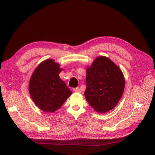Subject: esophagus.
I'll return each mask as SVG.
<instances>
[{"label":"esophagus","instance_id":"1","mask_svg":"<svg viewBox=\"0 0 155 155\" xmlns=\"http://www.w3.org/2000/svg\"><path fill=\"white\" fill-rule=\"evenodd\" d=\"M73 91H74V92H81L80 88H79V87H77V88H73Z\"/></svg>","mask_w":155,"mask_h":155}]
</instances>
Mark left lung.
<instances>
[{"label": "left lung", "instance_id": "1", "mask_svg": "<svg viewBox=\"0 0 155 155\" xmlns=\"http://www.w3.org/2000/svg\"><path fill=\"white\" fill-rule=\"evenodd\" d=\"M87 101L98 112L114 109L123 95L125 78L120 68L104 56L97 57L87 68Z\"/></svg>", "mask_w": 155, "mask_h": 155}]
</instances>
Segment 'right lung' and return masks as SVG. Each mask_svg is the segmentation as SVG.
Returning <instances> with one entry per match:
<instances>
[{
  "instance_id": "add662e5",
  "label": "right lung",
  "mask_w": 155,
  "mask_h": 155,
  "mask_svg": "<svg viewBox=\"0 0 155 155\" xmlns=\"http://www.w3.org/2000/svg\"><path fill=\"white\" fill-rule=\"evenodd\" d=\"M54 60L42 62L34 70L29 83V92L35 105L44 112H54L62 106L72 92L59 76L62 71Z\"/></svg>"
}]
</instances>
